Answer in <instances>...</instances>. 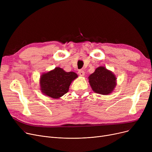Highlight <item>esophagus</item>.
<instances>
[{
	"mask_svg": "<svg viewBox=\"0 0 152 152\" xmlns=\"http://www.w3.org/2000/svg\"><path fill=\"white\" fill-rule=\"evenodd\" d=\"M78 74H79V75H80L81 76H84V74H85V72L83 69H79L78 71Z\"/></svg>",
	"mask_w": 152,
	"mask_h": 152,
	"instance_id": "34e87169",
	"label": "esophagus"
}]
</instances>
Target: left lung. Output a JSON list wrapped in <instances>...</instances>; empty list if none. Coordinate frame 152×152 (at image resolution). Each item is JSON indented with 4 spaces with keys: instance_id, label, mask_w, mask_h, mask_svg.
I'll list each match as a JSON object with an SVG mask.
<instances>
[{
    "instance_id": "1",
    "label": "left lung",
    "mask_w": 152,
    "mask_h": 152,
    "mask_svg": "<svg viewBox=\"0 0 152 152\" xmlns=\"http://www.w3.org/2000/svg\"><path fill=\"white\" fill-rule=\"evenodd\" d=\"M116 77L111 71L100 66L89 77L92 90L96 93L107 95L112 92L116 86Z\"/></svg>"
}]
</instances>
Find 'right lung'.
Listing matches in <instances>:
<instances>
[{"label": "right lung", "mask_w": 152, "mask_h": 152, "mask_svg": "<svg viewBox=\"0 0 152 152\" xmlns=\"http://www.w3.org/2000/svg\"><path fill=\"white\" fill-rule=\"evenodd\" d=\"M77 77L74 72H66L60 68H55L42 75L41 89L47 96L58 99L68 92L71 82Z\"/></svg>", "instance_id": "1"}]
</instances>
